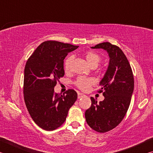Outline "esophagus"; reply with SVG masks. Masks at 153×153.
<instances>
[{"label": "esophagus", "mask_w": 153, "mask_h": 153, "mask_svg": "<svg viewBox=\"0 0 153 153\" xmlns=\"http://www.w3.org/2000/svg\"><path fill=\"white\" fill-rule=\"evenodd\" d=\"M85 97V95L84 94H82V93H79L78 92V94H77V98H81L82 97Z\"/></svg>", "instance_id": "obj_1"}]
</instances>
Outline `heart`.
<instances>
[{
  "label": "heart",
  "mask_w": 153,
  "mask_h": 153,
  "mask_svg": "<svg viewBox=\"0 0 153 153\" xmlns=\"http://www.w3.org/2000/svg\"><path fill=\"white\" fill-rule=\"evenodd\" d=\"M85 59L90 66L92 67H96L101 61V56L94 51H88L84 54ZM72 61V56H68L65 59L63 63V68L65 71H68L70 67V64ZM74 84L76 86L83 91L88 90L89 88L95 84V79L92 77H88L81 76L79 77Z\"/></svg>",
  "instance_id": "1"
}]
</instances>
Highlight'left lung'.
Listing matches in <instances>:
<instances>
[{
    "label": "left lung",
    "instance_id": "1",
    "mask_svg": "<svg viewBox=\"0 0 153 153\" xmlns=\"http://www.w3.org/2000/svg\"><path fill=\"white\" fill-rule=\"evenodd\" d=\"M92 48L107 51L110 60L98 91L102 92L105 99L97 103L90 98L92 105L85 112V117L92 129L105 133L117 127L125 117L134 91V76L128 59L119 46L106 42Z\"/></svg>",
    "mask_w": 153,
    "mask_h": 153
}]
</instances>
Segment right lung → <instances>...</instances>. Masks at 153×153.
Segmentation results:
<instances>
[{"instance_id": "add662e5", "label": "right lung", "mask_w": 153, "mask_h": 153, "mask_svg": "<svg viewBox=\"0 0 153 153\" xmlns=\"http://www.w3.org/2000/svg\"><path fill=\"white\" fill-rule=\"evenodd\" d=\"M78 46L55 40L44 42L27 59L24 69L25 105L33 121L45 130H55L66 120L68 111L77 98L69 89L55 93L54 88L64 76L63 60Z\"/></svg>"}]
</instances>
